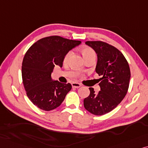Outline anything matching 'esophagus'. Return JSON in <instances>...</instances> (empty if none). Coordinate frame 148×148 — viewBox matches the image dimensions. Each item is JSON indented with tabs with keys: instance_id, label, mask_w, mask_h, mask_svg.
Wrapping results in <instances>:
<instances>
[{
	"instance_id": "esophagus-1",
	"label": "esophagus",
	"mask_w": 148,
	"mask_h": 148,
	"mask_svg": "<svg viewBox=\"0 0 148 148\" xmlns=\"http://www.w3.org/2000/svg\"><path fill=\"white\" fill-rule=\"evenodd\" d=\"M72 87H74V88H79L81 86V84L78 83V82H72Z\"/></svg>"
}]
</instances>
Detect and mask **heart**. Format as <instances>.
Here are the masks:
<instances>
[{
  "mask_svg": "<svg viewBox=\"0 0 148 148\" xmlns=\"http://www.w3.org/2000/svg\"><path fill=\"white\" fill-rule=\"evenodd\" d=\"M82 56L84 57V60H85L86 58H89L90 56H95V51L92 50L91 48H90V47H84V48L82 49ZM72 55V51H70V52H68V53L66 54V56H65L64 60L65 64H67V63L69 62V60H70Z\"/></svg>",
  "mask_w": 148,
  "mask_h": 148,
  "instance_id": "obj_1",
  "label": "heart"
}]
</instances>
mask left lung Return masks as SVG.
<instances>
[{
  "label": "left lung",
  "mask_w": 148,
  "mask_h": 148,
  "mask_svg": "<svg viewBox=\"0 0 148 148\" xmlns=\"http://www.w3.org/2000/svg\"><path fill=\"white\" fill-rule=\"evenodd\" d=\"M85 44L97 54L95 72L102 78L98 93L89 88L90 95L84 99V107L94 115H103L114 110L125 97L131 78L130 68L123 53L112 45L102 41H86Z\"/></svg>",
  "instance_id": "8db88e82"
}]
</instances>
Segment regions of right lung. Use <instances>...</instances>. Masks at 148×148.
<instances>
[{"label":"right lung","mask_w":148,"mask_h":148,"mask_svg":"<svg viewBox=\"0 0 148 148\" xmlns=\"http://www.w3.org/2000/svg\"><path fill=\"white\" fill-rule=\"evenodd\" d=\"M81 44L58 36L43 38L29 47L23 58L21 74L29 100L38 108L50 111L59 107L72 88L51 78L54 67L62 68L65 56Z\"/></svg>","instance_id":"add662e5"}]
</instances>
